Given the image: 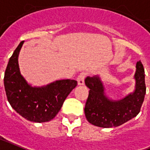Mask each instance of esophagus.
Returning a JSON list of instances; mask_svg holds the SVG:
<instances>
[{
	"label": "esophagus",
	"instance_id": "1",
	"mask_svg": "<svg viewBox=\"0 0 150 150\" xmlns=\"http://www.w3.org/2000/svg\"><path fill=\"white\" fill-rule=\"evenodd\" d=\"M86 76V74L85 72L81 73L79 75L77 78V81H78V84L79 85H84V82H85V79Z\"/></svg>",
	"mask_w": 150,
	"mask_h": 150
}]
</instances>
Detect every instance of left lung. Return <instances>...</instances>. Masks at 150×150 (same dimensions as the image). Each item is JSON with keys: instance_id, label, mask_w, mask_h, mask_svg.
Listing matches in <instances>:
<instances>
[{"instance_id": "obj_1", "label": "left lung", "mask_w": 150, "mask_h": 150, "mask_svg": "<svg viewBox=\"0 0 150 150\" xmlns=\"http://www.w3.org/2000/svg\"><path fill=\"white\" fill-rule=\"evenodd\" d=\"M136 68L134 92L116 101L106 98L102 83L98 76L86 79L85 83L90 91L84 112L89 123L100 127L109 128L118 127L139 114L144 101L146 87L145 71L141 61L137 63Z\"/></svg>"}]
</instances>
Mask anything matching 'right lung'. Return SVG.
I'll use <instances>...</instances> for the list:
<instances>
[{
	"mask_svg": "<svg viewBox=\"0 0 150 150\" xmlns=\"http://www.w3.org/2000/svg\"><path fill=\"white\" fill-rule=\"evenodd\" d=\"M23 41L9 59L4 72V84L9 104L17 113L35 123L48 122L59 112L77 81L63 79L43 87H32L20 75L18 57Z\"/></svg>",
	"mask_w": 150,
	"mask_h": 150,
	"instance_id": "right-lung-1",
	"label": "right lung"
}]
</instances>
